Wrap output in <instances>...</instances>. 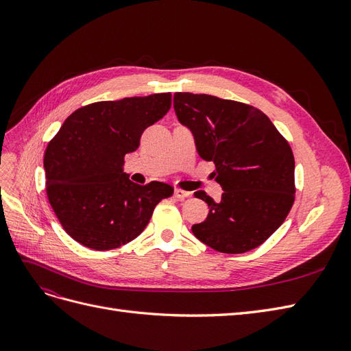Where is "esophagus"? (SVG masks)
Returning a JSON list of instances; mask_svg holds the SVG:
<instances>
[{
    "label": "esophagus",
    "mask_w": 351,
    "mask_h": 351,
    "mask_svg": "<svg viewBox=\"0 0 351 351\" xmlns=\"http://www.w3.org/2000/svg\"><path fill=\"white\" fill-rule=\"evenodd\" d=\"M174 196L177 197V199H186V197H189L190 196V192H186V190H182V189H176L174 190Z\"/></svg>",
    "instance_id": "obj_1"
}]
</instances>
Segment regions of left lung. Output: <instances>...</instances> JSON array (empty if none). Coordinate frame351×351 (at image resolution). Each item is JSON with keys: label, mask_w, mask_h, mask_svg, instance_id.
Returning a JSON list of instances; mask_svg holds the SVG:
<instances>
[{"label": "left lung", "mask_w": 351, "mask_h": 351, "mask_svg": "<svg viewBox=\"0 0 351 351\" xmlns=\"http://www.w3.org/2000/svg\"><path fill=\"white\" fill-rule=\"evenodd\" d=\"M178 121L193 133L197 154L215 164L219 202L193 234L221 253H246L268 240L294 204V156L285 137L261 110L212 95L174 93Z\"/></svg>", "instance_id": "8db88e82"}]
</instances>
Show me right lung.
<instances>
[{"instance_id":"obj_1","label":"right lung","mask_w":351,"mask_h":351,"mask_svg":"<svg viewBox=\"0 0 351 351\" xmlns=\"http://www.w3.org/2000/svg\"><path fill=\"white\" fill-rule=\"evenodd\" d=\"M171 108V93L101 101L74 111L44 156L47 196L67 234L93 250L134 240L155 206L173 196L161 182L136 184L123 171L145 129Z\"/></svg>"}]
</instances>
